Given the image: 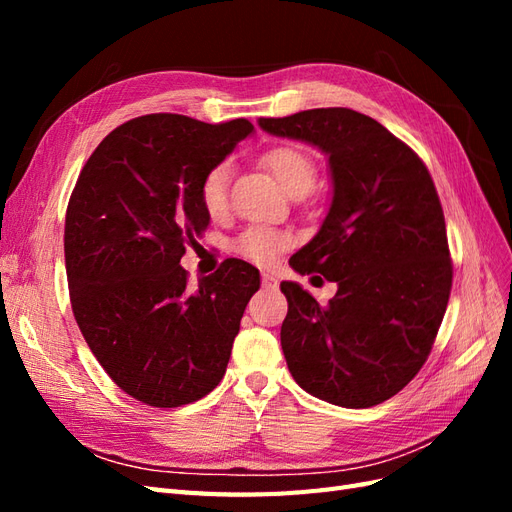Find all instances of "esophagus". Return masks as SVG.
I'll return each instance as SVG.
<instances>
[{"mask_svg":"<svg viewBox=\"0 0 512 512\" xmlns=\"http://www.w3.org/2000/svg\"><path fill=\"white\" fill-rule=\"evenodd\" d=\"M277 286H280V282H277V277H273L271 273H262V288L275 290Z\"/></svg>","mask_w":512,"mask_h":512,"instance_id":"esophagus-1","label":"esophagus"}]
</instances>
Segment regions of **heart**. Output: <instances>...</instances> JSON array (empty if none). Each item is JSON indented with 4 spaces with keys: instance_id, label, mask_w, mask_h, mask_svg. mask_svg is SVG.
Instances as JSON below:
<instances>
[{
    "instance_id": "1",
    "label": "heart",
    "mask_w": 512,
    "mask_h": 512,
    "mask_svg": "<svg viewBox=\"0 0 512 512\" xmlns=\"http://www.w3.org/2000/svg\"><path fill=\"white\" fill-rule=\"evenodd\" d=\"M265 166L277 185L288 194H307L316 183V162L299 145H277L262 156ZM228 183L230 166L226 162L215 164L200 181V205L211 215L220 218L228 209ZM290 245L288 235L267 226H250L232 241V252L256 262V265H271Z\"/></svg>"
}]
</instances>
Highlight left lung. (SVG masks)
Returning <instances> with one entry per match:
<instances>
[{"label":"left lung","mask_w":512,"mask_h":512,"mask_svg":"<svg viewBox=\"0 0 512 512\" xmlns=\"http://www.w3.org/2000/svg\"><path fill=\"white\" fill-rule=\"evenodd\" d=\"M260 128L329 156L333 200L318 235L290 258L337 282L320 305L282 282V350L303 391L344 408L397 395L431 352L453 286L436 185L416 153L352 108L260 117Z\"/></svg>","instance_id":"obj_1"}]
</instances>
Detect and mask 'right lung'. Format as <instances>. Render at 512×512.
<instances>
[{
    "instance_id": "right-lung-1",
    "label": "right lung",
    "mask_w": 512,
    "mask_h": 512,
    "mask_svg": "<svg viewBox=\"0 0 512 512\" xmlns=\"http://www.w3.org/2000/svg\"><path fill=\"white\" fill-rule=\"evenodd\" d=\"M254 132L156 113L123 123L83 166L66 211L70 303L111 380L153 408H179L224 378L258 269L228 258L188 288L179 262L209 224L200 181Z\"/></svg>"
}]
</instances>
